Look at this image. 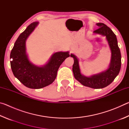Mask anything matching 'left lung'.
Instances as JSON below:
<instances>
[{"instance_id":"obj_1","label":"left lung","mask_w":129,"mask_h":129,"mask_svg":"<svg viewBox=\"0 0 129 129\" xmlns=\"http://www.w3.org/2000/svg\"><path fill=\"white\" fill-rule=\"evenodd\" d=\"M99 28L94 33L106 36L112 52L111 62L109 68L97 75L86 77L81 73L78 60L75 55L71 54L74 58L72 71L74 77L83 85L93 89H101L108 86L119 74L121 67V54L118 45L116 35L110 28L102 23H97Z\"/></svg>"}]
</instances>
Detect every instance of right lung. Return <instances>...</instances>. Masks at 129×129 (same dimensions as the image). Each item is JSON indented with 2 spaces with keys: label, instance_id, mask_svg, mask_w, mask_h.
Listing matches in <instances>:
<instances>
[{
  "label": "right lung",
  "instance_id": "add662e5",
  "mask_svg": "<svg viewBox=\"0 0 129 129\" xmlns=\"http://www.w3.org/2000/svg\"><path fill=\"white\" fill-rule=\"evenodd\" d=\"M38 24L36 21L28 26L18 37L10 54V59H12L11 67L15 77L30 89H40L51 84L61 64L70 56L69 52H56L43 67H38L29 61L26 54L25 41Z\"/></svg>",
  "mask_w": 129,
  "mask_h": 129
}]
</instances>
